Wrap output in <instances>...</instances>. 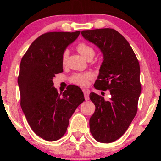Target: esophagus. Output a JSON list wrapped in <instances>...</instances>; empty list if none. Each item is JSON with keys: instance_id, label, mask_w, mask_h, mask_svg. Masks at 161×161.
Masks as SVG:
<instances>
[{"instance_id": "1", "label": "esophagus", "mask_w": 161, "mask_h": 161, "mask_svg": "<svg viewBox=\"0 0 161 161\" xmlns=\"http://www.w3.org/2000/svg\"><path fill=\"white\" fill-rule=\"evenodd\" d=\"M82 91L84 92V98H85V100H89V93H90V91L87 89H83Z\"/></svg>"}]
</instances>
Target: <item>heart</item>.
<instances>
[{
	"mask_svg": "<svg viewBox=\"0 0 161 161\" xmlns=\"http://www.w3.org/2000/svg\"><path fill=\"white\" fill-rule=\"evenodd\" d=\"M77 49L79 53L86 59L89 58H93L94 55V50L90 45L86 44V43L81 42L77 45ZM69 53L67 50H64L62 55V63L63 65L67 63ZM92 75L89 72L84 73V74H76L73 75L70 79V81L72 84L76 85L84 86H86L89 83V81L92 78Z\"/></svg>",
	"mask_w": 161,
	"mask_h": 161,
	"instance_id": "obj_1",
	"label": "heart"
}]
</instances>
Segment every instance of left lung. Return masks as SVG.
I'll return each instance as SVG.
<instances>
[{
	"instance_id": "1",
	"label": "left lung",
	"mask_w": 161,
	"mask_h": 161,
	"mask_svg": "<svg viewBox=\"0 0 161 161\" xmlns=\"http://www.w3.org/2000/svg\"><path fill=\"white\" fill-rule=\"evenodd\" d=\"M84 38L100 49L103 60L94 88L109 89L111 98L91 92L95 111L89 119L95 140L109 143L126 131L138 109L141 92L140 65L131 47L123 35L111 28L81 31Z\"/></svg>"
}]
</instances>
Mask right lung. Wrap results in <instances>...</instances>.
<instances>
[{"label": "right lung", "instance_id": "right-lung-1", "mask_svg": "<svg viewBox=\"0 0 161 161\" xmlns=\"http://www.w3.org/2000/svg\"><path fill=\"white\" fill-rule=\"evenodd\" d=\"M80 31L50 32L32 42L20 62L18 84L20 106L30 126L42 139L54 141L66 133L69 120L84 101L80 87L69 85L62 94L53 77L63 72L62 55Z\"/></svg>", "mask_w": 161, "mask_h": 161}]
</instances>
